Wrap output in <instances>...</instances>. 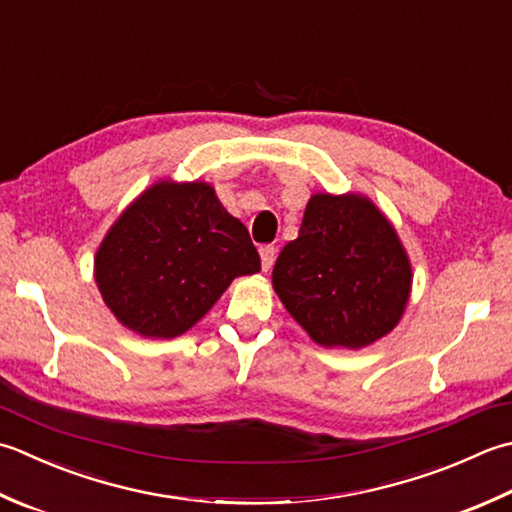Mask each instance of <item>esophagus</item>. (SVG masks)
<instances>
[{
  "label": "esophagus",
  "instance_id": "esophagus-1",
  "mask_svg": "<svg viewBox=\"0 0 512 512\" xmlns=\"http://www.w3.org/2000/svg\"><path fill=\"white\" fill-rule=\"evenodd\" d=\"M275 253H277V248L273 244H264L262 248H259V257H262L264 270H270V266L275 264Z\"/></svg>",
  "mask_w": 512,
  "mask_h": 512
}]
</instances>
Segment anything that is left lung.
Masks as SVG:
<instances>
[{
    "label": "left lung",
    "instance_id": "1",
    "mask_svg": "<svg viewBox=\"0 0 512 512\" xmlns=\"http://www.w3.org/2000/svg\"><path fill=\"white\" fill-rule=\"evenodd\" d=\"M413 270L393 224L368 197L317 193L273 268L295 322L326 348H364L397 326Z\"/></svg>",
    "mask_w": 512,
    "mask_h": 512
}]
</instances>
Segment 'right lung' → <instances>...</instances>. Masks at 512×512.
Segmentation results:
<instances>
[{"mask_svg":"<svg viewBox=\"0 0 512 512\" xmlns=\"http://www.w3.org/2000/svg\"><path fill=\"white\" fill-rule=\"evenodd\" d=\"M259 268L248 228L213 186L164 179L108 230L95 257V282L126 328L173 339L195 326L235 277Z\"/></svg>","mask_w":512,"mask_h":512,"instance_id":"right-lung-1","label":"right lung"}]
</instances>
